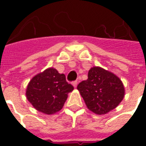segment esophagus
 Returning a JSON list of instances; mask_svg holds the SVG:
<instances>
[{
  "mask_svg": "<svg viewBox=\"0 0 146 146\" xmlns=\"http://www.w3.org/2000/svg\"><path fill=\"white\" fill-rule=\"evenodd\" d=\"M72 84H73V86L74 88H76V86H77V81H76V80L73 81V82H72Z\"/></svg>",
  "mask_w": 146,
  "mask_h": 146,
  "instance_id": "1",
  "label": "esophagus"
}]
</instances>
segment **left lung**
Wrapping results in <instances>:
<instances>
[{
	"instance_id": "1",
	"label": "left lung",
	"mask_w": 146,
	"mask_h": 146,
	"mask_svg": "<svg viewBox=\"0 0 146 146\" xmlns=\"http://www.w3.org/2000/svg\"><path fill=\"white\" fill-rule=\"evenodd\" d=\"M88 77L80 83L77 89L88 110L102 115L117 107L125 93L119 77L98 66L91 68Z\"/></svg>"
}]
</instances>
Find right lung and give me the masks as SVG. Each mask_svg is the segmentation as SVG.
<instances>
[{
	"instance_id": "right-lung-1",
	"label": "right lung",
	"mask_w": 146,
	"mask_h": 146,
	"mask_svg": "<svg viewBox=\"0 0 146 146\" xmlns=\"http://www.w3.org/2000/svg\"><path fill=\"white\" fill-rule=\"evenodd\" d=\"M73 88L63 73L60 74L54 68H48L31 79L26 95L36 110L51 115L62 109L68 94Z\"/></svg>"
}]
</instances>
